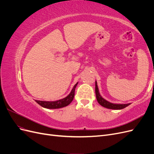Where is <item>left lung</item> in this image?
I'll return each instance as SVG.
<instances>
[{
    "mask_svg": "<svg viewBox=\"0 0 154 154\" xmlns=\"http://www.w3.org/2000/svg\"><path fill=\"white\" fill-rule=\"evenodd\" d=\"M95 92H96V99L98 103L103 107H105V108L107 109H114V110H120V109H123L125 107H127L130 103L128 104H115V103H112L110 102L105 100L104 98L101 97L100 95L99 90H98V87H97V82H96V84H95Z\"/></svg>",
    "mask_w": 154,
    "mask_h": 154,
    "instance_id": "left-lung-1",
    "label": "left lung"
}]
</instances>
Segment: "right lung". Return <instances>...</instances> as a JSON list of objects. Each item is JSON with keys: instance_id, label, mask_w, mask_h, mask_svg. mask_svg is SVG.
<instances>
[{"instance_id": "1", "label": "right lung", "mask_w": 154, "mask_h": 154, "mask_svg": "<svg viewBox=\"0 0 154 154\" xmlns=\"http://www.w3.org/2000/svg\"><path fill=\"white\" fill-rule=\"evenodd\" d=\"M77 84L78 83L74 85L71 92H70V94L67 97H64L63 99L59 100L57 101H38V100H35V101L40 106L44 107V108H46V109H60V108H62V107H64V106H66L71 103L72 101L73 100V98L74 97V92H75V88Z\"/></svg>"}]
</instances>
